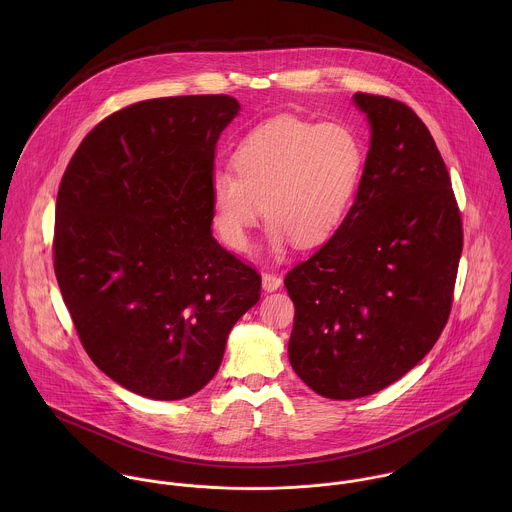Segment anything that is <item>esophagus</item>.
<instances>
[{
  "label": "esophagus",
  "mask_w": 512,
  "mask_h": 512,
  "mask_svg": "<svg viewBox=\"0 0 512 512\" xmlns=\"http://www.w3.org/2000/svg\"><path fill=\"white\" fill-rule=\"evenodd\" d=\"M262 288L266 292H276L282 288V276L274 274V272H264L262 274Z\"/></svg>",
  "instance_id": "esophagus-1"
}]
</instances>
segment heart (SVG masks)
I'll return each instance as SVG.
<instances>
[{"mask_svg": "<svg viewBox=\"0 0 512 512\" xmlns=\"http://www.w3.org/2000/svg\"><path fill=\"white\" fill-rule=\"evenodd\" d=\"M230 163L234 173L215 169L209 179L222 242L244 252L264 213L268 246L282 254L292 240L313 248L341 228L363 181L366 149L347 124L278 116L250 130Z\"/></svg>", "mask_w": 512, "mask_h": 512, "instance_id": "obj_1", "label": "heart"}]
</instances>
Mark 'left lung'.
<instances>
[{
	"label": "left lung",
	"mask_w": 512,
	"mask_h": 512,
	"mask_svg": "<svg viewBox=\"0 0 512 512\" xmlns=\"http://www.w3.org/2000/svg\"><path fill=\"white\" fill-rule=\"evenodd\" d=\"M370 126L365 173L341 228L284 284L290 363L331 400L370 396L436 345L453 299L463 226L449 173L406 104L357 92Z\"/></svg>",
	"instance_id": "left-lung-1"
}]
</instances>
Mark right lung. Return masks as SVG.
Instances as JSON below:
<instances>
[{
    "label": "right lung",
    "mask_w": 512,
    "mask_h": 512,
    "mask_svg": "<svg viewBox=\"0 0 512 512\" xmlns=\"http://www.w3.org/2000/svg\"><path fill=\"white\" fill-rule=\"evenodd\" d=\"M226 94L153 98L102 120L57 195L55 274L92 363L126 390L181 400L219 370L260 274L213 236L209 179Z\"/></svg>",
    "instance_id": "1"
}]
</instances>
